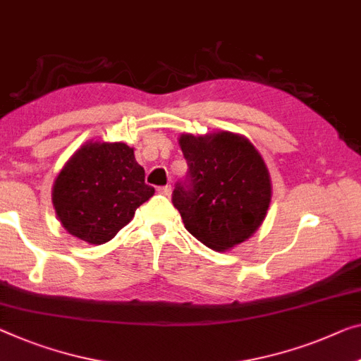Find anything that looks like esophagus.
<instances>
[{"instance_id":"34e87169","label":"esophagus","mask_w":361,"mask_h":361,"mask_svg":"<svg viewBox=\"0 0 361 361\" xmlns=\"http://www.w3.org/2000/svg\"><path fill=\"white\" fill-rule=\"evenodd\" d=\"M157 191L160 192V195H164V196H170L171 195V186H160V188H157Z\"/></svg>"}]
</instances>
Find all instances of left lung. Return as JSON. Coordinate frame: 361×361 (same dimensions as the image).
<instances>
[{"label":"left lung","instance_id":"left-lung-1","mask_svg":"<svg viewBox=\"0 0 361 361\" xmlns=\"http://www.w3.org/2000/svg\"><path fill=\"white\" fill-rule=\"evenodd\" d=\"M190 185L173 191L185 228L214 251H228L264 222L272 197L271 175L257 149L240 134H181Z\"/></svg>","mask_w":361,"mask_h":361}]
</instances>
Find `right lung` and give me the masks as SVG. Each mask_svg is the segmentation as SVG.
<instances>
[{
	"mask_svg": "<svg viewBox=\"0 0 361 361\" xmlns=\"http://www.w3.org/2000/svg\"><path fill=\"white\" fill-rule=\"evenodd\" d=\"M144 169L125 142L89 141L58 173L51 190L56 217L69 235L104 245L131 222L136 209L154 196Z\"/></svg>",
	"mask_w": 361,
	"mask_h": 361,
	"instance_id": "1",
	"label": "right lung"
}]
</instances>
